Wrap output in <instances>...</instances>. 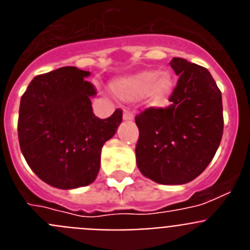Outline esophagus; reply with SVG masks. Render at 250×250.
I'll list each match as a JSON object with an SVG mask.
<instances>
[{
    "label": "esophagus",
    "instance_id": "34e87169",
    "mask_svg": "<svg viewBox=\"0 0 250 250\" xmlns=\"http://www.w3.org/2000/svg\"><path fill=\"white\" fill-rule=\"evenodd\" d=\"M123 118L124 120H132V119H134V114H132L130 110H124Z\"/></svg>",
    "mask_w": 250,
    "mask_h": 250
}]
</instances>
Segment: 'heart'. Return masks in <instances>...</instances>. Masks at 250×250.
Returning <instances> with one entry per match:
<instances>
[{
	"label": "heart",
	"mask_w": 250,
	"mask_h": 250,
	"mask_svg": "<svg viewBox=\"0 0 250 250\" xmlns=\"http://www.w3.org/2000/svg\"><path fill=\"white\" fill-rule=\"evenodd\" d=\"M173 81L167 74L156 76L154 71H143L115 83L114 91L125 100H135L149 94L152 103L160 104L171 91Z\"/></svg>",
	"instance_id": "obj_1"
}]
</instances>
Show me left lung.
Instances as JSON below:
<instances>
[{
    "label": "left lung",
    "instance_id": "8db88e82",
    "mask_svg": "<svg viewBox=\"0 0 250 250\" xmlns=\"http://www.w3.org/2000/svg\"><path fill=\"white\" fill-rule=\"evenodd\" d=\"M179 80L167 107L135 116L136 164L143 175L164 185L185 184L207 169L224 129L222 92L203 66L182 57L170 62Z\"/></svg>",
    "mask_w": 250,
    "mask_h": 250
}]
</instances>
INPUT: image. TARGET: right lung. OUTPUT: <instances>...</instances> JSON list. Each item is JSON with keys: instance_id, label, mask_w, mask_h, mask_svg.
<instances>
[{"instance_id": "obj_1", "label": "right lung", "mask_w": 250, "mask_h": 250, "mask_svg": "<svg viewBox=\"0 0 250 250\" xmlns=\"http://www.w3.org/2000/svg\"><path fill=\"white\" fill-rule=\"evenodd\" d=\"M89 71L74 66L37 75L20 103L19 143L28 167L41 180L59 189L94 182L105 141L123 121V110L107 119L92 111L96 89L85 80Z\"/></svg>"}]
</instances>
